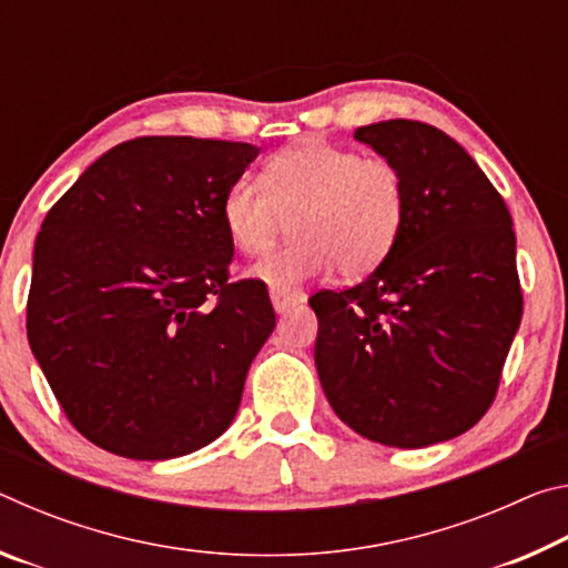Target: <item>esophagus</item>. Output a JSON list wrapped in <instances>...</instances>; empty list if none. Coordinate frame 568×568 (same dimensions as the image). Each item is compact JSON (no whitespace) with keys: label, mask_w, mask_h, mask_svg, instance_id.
Masks as SVG:
<instances>
[{"label":"esophagus","mask_w":568,"mask_h":568,"mask_svg":"<svg viewBox=\"0 0 568 568\" xmlns=\"http://www.w3.org/2000/svg\"><path fill=\"white\" fill-rule=\"evenodd\" d=\"M271 301H273V307L275 313H287L291 307L295 305H303L305 303V293L301 291H271Z\"/></svg>","instance_id":"esophagus-1"}]
</instances>
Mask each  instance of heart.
<instances>
[{
	"label": "heart",
	"mask_w": 568,
	"mask_h": 568,
	"mask_svg": "<svg viewBox=\"0 0 568 568\" xmlns=\"http://www.w3.org/2000/svg\"><path fill=\"white\" fill-rule=\"evenodd\" d=\"M400 170L383 158L305 142L275 155L263 182L237 178L223 197V225L240 253L261 257L291 220L293 243L253 267L271 291H295L335 265L358 277L386 261L406 223Z\"/></svg>",
	"instance_id": "b5f03b06"
}]
</instances>
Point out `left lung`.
Wrapping results in <instances>:
<instances>
[{"label": "left lung", "instance_id": "obj_1", "mask_svg": "<svg viewBox=\"0 0 568 568\" xmlns=\"http://www.w3.org/2000/svg\"><path fill=\"white\" fill-rule=\"evenodd\" d=\"M355 140L393 162L408 210L363 283L315 293V368L325 398L363 438L426 448L476 426L521 323L516 235L476 160L434 124L386 120Z\"/></svg>", "mask_w": 568, "mask_h": 568}]
</instances>
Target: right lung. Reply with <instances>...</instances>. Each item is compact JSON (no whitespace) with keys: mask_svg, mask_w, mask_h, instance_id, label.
<instances>
[{"mask_svg":"<svg viewBox=\"0 0 568 568\" xmlns=\"http://www.w3.org/2000/svg\"><path fill=\"white\" fill-rule=\"evenodd\" d=\"M261 148L138 138L47 213L27 338L64 416L134 460L187 456L233 423L275 328L261 281L227 283L223 197Z\"/></svg>","mask_w":568,"mask_h":568,"instance_id":"add662e5","label":"right lung"}]
</instances>
